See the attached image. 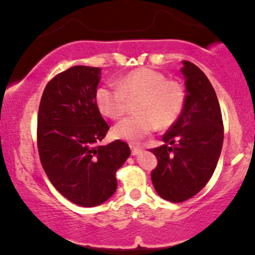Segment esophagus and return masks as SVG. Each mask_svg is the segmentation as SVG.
I'll return each mask as SVG.
<instances>
[{"mask_svg": "<svg viewBox=\"0 0 255 255\" xmlns=\"http://www.w3.org/2000/svg\"><path fill=\"white\" fill-rule=\"evenodd\" d=\"M130 150H131V154H133V156H136V154H139L140 152L142 151V147H140V146H135V145H130Z\"/></svg>", "mask_w": 255, "mask_h": 255, "instance_id": "obj_1", "label": "esophagus"}]
</instances>
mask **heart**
I'll return each mask as SVG.
<instances>
[{"instance_id": "b5f03b06", "label": "heart", "mask_w": 255, "mask_h": 255, "mask_svg": "<svg viewBox=\"0 0 255 255\" xmlns=\"http://www.w3.org/2000/svg\"><path fill=\"white\" fill-rule=\"evenodd\" d=\"M136 99V115L121 120L114 127L119 139L136 142L158 127H170L182 111L186 95L182 85L166 80L163 73L147 67L129 72L118 85H103L96 91L98 109L113 120L121 118L129 102Z\"/></svg>"}]
</instances>
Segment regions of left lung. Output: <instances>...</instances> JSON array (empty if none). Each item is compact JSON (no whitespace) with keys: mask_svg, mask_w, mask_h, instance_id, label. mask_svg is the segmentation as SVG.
Wrapping results in <instances>:
<instances>
[{"mask_svg":"<svg viewBox=\"0 0 255 255\" xmlns=\"http://www.w3.org/2000/svg\"><path fill=\"white\" fill-rule=\"evenodd\" d=\"M186 99L180 118L151 148L158 164L151 172L154 189L171 203L188 200L206 186L223 146L224 127L211 83L194 63L183 61Z\"/></svg>","mask_w":255,"mask_h":255,"instance_id":"1","label":"left lung"}]
</instances>
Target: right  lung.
Listing matches in <instances>:
<instances>
[{"mask_svg":"<svg viewBox=\"0 0 255 255\" xmlns=\"http://www.w3.org/2000/svg\"><path fill=\"white\" fill-rule=\"evenodd\" d=\"M101 69L74 66L49 81L40 99L37 145L52 186L84 207L103 204L118 188L116 171L130 156L121 140L99 146L109 130L96 103Z\"/></svg>","mask_w":255,"mask_h":255,"instance_id":"obj_1","label":"right lung"}]
</instances>
